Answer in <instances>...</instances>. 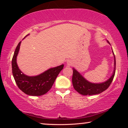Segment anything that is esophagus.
Masks as SVG:
<instances>
[{
  "instance_id": "esophagus-1",
  "label": "esophagus",
  "mask_w": 128,
  "mask_h": 128,
  "mask_svg": "<svg viewBox=\"0 0 128 128\" xmlns=\"http://www.w3.org/2000/svg\"><path fill=\"white\" fill-rule=\"evenodd\" d=\"M72 64H73V61L72 60H68V61H67V63H66L67 66H72Z\"/></svg>"
}]
</instances>
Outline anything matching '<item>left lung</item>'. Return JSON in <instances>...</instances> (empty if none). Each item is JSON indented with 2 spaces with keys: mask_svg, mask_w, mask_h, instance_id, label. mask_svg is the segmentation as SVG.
I'll return each mask as SVG.
<instances>
[{
  "mask_svg": "<svg viewBox=\"0 0 128 128\" xmlns=\"http://www.w3.org/2000/svg\"><path fill=\"white\" fill-rule=\"evenodd\" d=\"M109 43V42H108ZM114 58V69L112 76L107 81L102 84H92L86 80L80 73L73 69L72 83L74 89L82 95L98 94L107 90L111 85L115 74L116 60Z\"/></svg>",
  "mask_w": 128,
  "mask_h": 128,
  "instance_id": "left-lung-1",
  "label": "left lung"
}]
</instances>
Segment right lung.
<instances>
[{"instance_id":"right-lung-1","label":"right lung","mask_w":128,"mask_h":128,"mask_svg":"<svg viewBox=\"0 0 128 128\" xmlns=\"http://www.w3.org/2000/svg\"><path fill=\"white\" fill-rule=\"evenodd\" d=\"M21 42L15 50L12 60V73L18 88L25 94L32 96H40L51 89L56 77L62 69L64 65L49 69L36 76H27L21 72L17 66L16 58L20 49Z\"/></svg>"}]
</instances>
